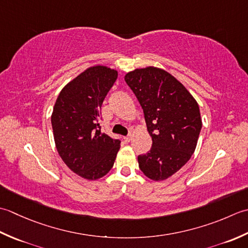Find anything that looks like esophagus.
Instances as JSON below:
<instances>
[{"label":"esophagus","mask_w":248,"mask_h":248,"mask_svg":"<svg viewBox=\"0 0 248 248\" xmlns=\"http://www.w3.org/2000/svg\"><path fill=\"white\" fill-rule=\"evenodd\" d=\"M123 139L126 141V142H129V141H130L131 139H133V135L130 134V135H128V136H126V137H124Z\"/></svg>","instance_id":"obj_1"}]
</instances>
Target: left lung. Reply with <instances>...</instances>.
<instances>
[{
	"instance_id": "1",
	"label": "left lung",
	"mask_w": 248,
	"mask_h": 248,
	"mask_svg": "<svg viewBox=\"0 0 248 248\" xmlns=\"http://www.w3.org/2000/svg\"><path fill=\"white\" fill-rule=\"evenodd\" d=\"M125 81L143 109L152 148L138 156L139 168L153 181L174 174L194 154L202 127L199 106L172 75L157 67L135 69Z\"/></svg>"
}]
</instances>
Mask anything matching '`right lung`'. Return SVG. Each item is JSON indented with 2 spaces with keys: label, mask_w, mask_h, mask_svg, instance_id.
<instances>
[{
  "label": "right lung",
  "mask_w": 248,
  "mask_h": 248,
  "mask_svg": "<svg viewBox=\"0 0 248 248\" xmlns=\"http://www.w3.org/2000/svg\"><path fill=\"white\" fill-rule=\"evenodd\" d=\"M118 72L90 67L59 94L51 115L54 142L68 168L87 180H97L113 167L121 141L102 133L100 109Z\"/></svg>",
  "instance_id": "obj_1"
}]
</instances>
